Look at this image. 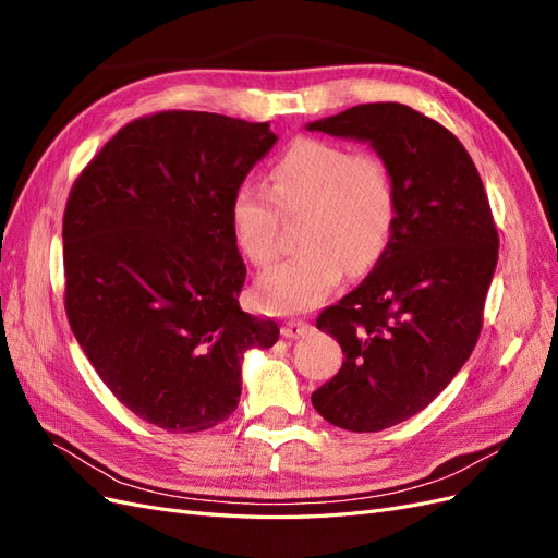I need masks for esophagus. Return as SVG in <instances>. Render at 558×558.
<instances>
[{
	"mask_svg": "<svg viewBox=\"0 0 558 558\" xmlns=\"http://www.w3.org/2000/svg\"><path fill=\"white\" fill-rule=\"evenodd\" d=\"M283 337H289V340H300V337H305L312 332V324L305 318H289L281 328Z\"/></svg>",
	"mask_w": 558,
	"mask_h": 558,
	"instance_id": "obj_1",
	"label": "esophagus"
}]
</instances>
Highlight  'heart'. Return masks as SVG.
Instances as JSON below:
<instances>
[{
    "label": "heart",
    "mask_w": 558,
    "mask_h": 558,
    "mask_svg": "<svg viewBox=\"0 0 558 558\" xmlns=\"http://www.w3.org/2000/svg\"><path fill=\"white\" fill-rule=\"evenodd\" d=\"M279 211H305L302 251L267 269L253 286V302L272 314L307 312L332 293L344 269L365 275L391 246L400 216L393 167L342 142L300 137L269 167V191L244 181L232 195L234 242L253 265L277 256Z\"/></svg>",
    "instance_id": "b5f03b06"
}]
</instances>
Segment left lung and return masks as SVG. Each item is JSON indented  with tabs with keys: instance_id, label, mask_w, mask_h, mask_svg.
Wrapping results in <instances>:
<instances>
[{
	"instance_id": "8db88e82",
	"label": "left lung",
	"mask_w": 558,
	"mask_h": 558,
	"mask_svg": "<svg viewBox=\"0 0 558 558\" xmlns=\"http://www.w3.org/2000/svg\"><path fill=\"white\" fill-rule=\"evenodd\" d=\"M307 130L369 142L398 181L391 246L356 291L316 318L347 359L312 393L314 410L337 428L377 433L428 408L470 359L498 230L463 144L412 107L359 105Z\"/></svg>"
}]
</instances>
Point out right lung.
I'll list each match as a JSON object with an SVG mask.
<instances>
[{"instance_id":"right-lung-1","label":"right lung","mask_w":558,"mask_h":558,"mask_svg":"<svg viewBox=\"0 0 558 558\" xmlns=\"http://www.w3.org/2000/svg\"><path fill=\"white\" fill-rule=\"evenodd\" d=\"M277 134L207 111L118 130L72 185L62 218L64 310L109 391L170 433L238 410L244 351L279 340L240 307L246 265L230 202Z\"/></svg>"}]
</instances>
